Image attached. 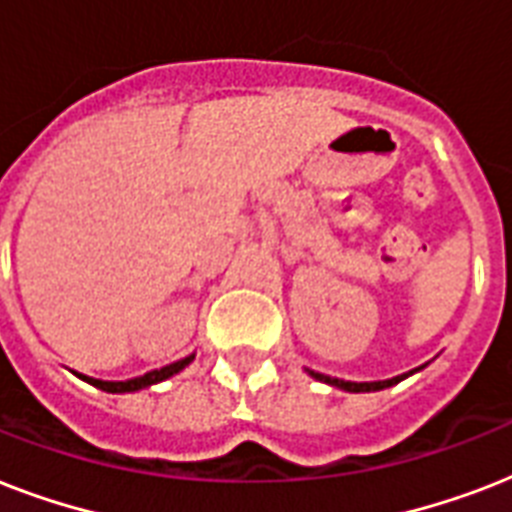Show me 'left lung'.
I'll return each mask as SVG.
<instances>
[{
    "label": "left lung",
    "instance_id": "left-lung-1",
    "mask_svg": "<svg viewBox=\"0 0 512 512\" xmlns=\"http://www.w3.org/2000/svg\"><path fill=\"white\" fill-rule=\"evenodd\" d=\"M311 374L316 377V380L329 382V385H335V388L350 390V393H369V390L390 388V385H396V382H401L406 377V374H401V377H393V380H382V382H348V380H337V377H327V374H319V372H311Z\"/></svg>",
    "mask_w": 512,
    "mask_h": 512
}]
</instances>
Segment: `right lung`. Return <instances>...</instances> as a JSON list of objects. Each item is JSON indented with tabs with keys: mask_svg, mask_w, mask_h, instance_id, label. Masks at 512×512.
<instances>
[{
	"mask_svg": "<svg viewBox=\"0 0 512 512\" xmlns=\"http://www.w3.org/2000/svg\"><path fill=\"white\" fill-rule=\"evenodd\" d=\"M193 356L183 358V361H175V364L170 366H162V369H154V372L143 374V377H135V380H124V382H106V380H92V377H82V380H87L90 385H95V388L106 390V393H132V390H140V388H148V385H156V382L167 380V377H172V374H177L180 369H185V366L191 364Z\"/></svg>",
	"mask_w": 512,
	"mask_h": 512,
	"instance_id": "add662e5",
	"label": "right lung"
}]
</instances>
